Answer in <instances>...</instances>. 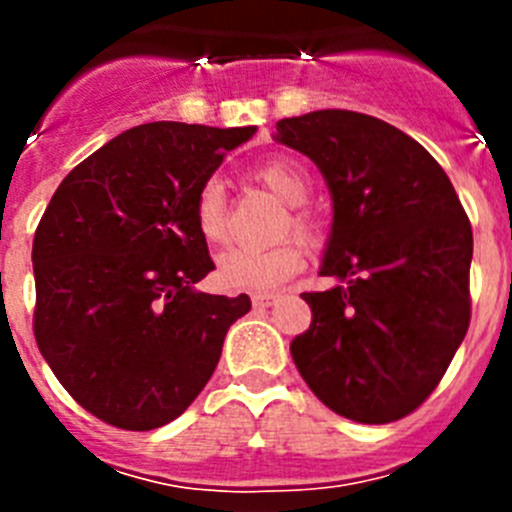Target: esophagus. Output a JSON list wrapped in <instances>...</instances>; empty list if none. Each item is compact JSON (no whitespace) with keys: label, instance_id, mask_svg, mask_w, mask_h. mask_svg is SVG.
I'll return each instance as SVG.
<instances>
[{"label":"esophagus","instance_id":"34e87169","mask_svg":"<svg viewBox=\"0 0 512 512\" xmlns=\"http://www.w3.org/2000/svg\"><path fill=\"white\" fill-rule=\"evenodd\" d=\"M279 297L282 295H277V292H256V295L251 297V302L253 307H271V305H277Z\"/></svg>","mask_w":512,"mask_h":512}]
</instances>
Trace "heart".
<instances>
[{
  "instance_id": "heart-1",
  "label": "heart",
  "mask_w": 512,
  "mask_h": 512,
  "mask_svg": "<svg viewBox=\"0 0 512 512\" xmlns=\"http://www.w3.org/2000/svg\"><path fill=\"white\" fill-rule=\"evenodd\" d=\"M256 179L284 205L300 207L310 197V179L292 158H269L256 166ZM194 223L207 243H223L228 238V200L220 179H207L194 197ZM289 225L305 241H318V223L305 210L292 212ZM302 266L305 251L295 241L274 248H230L217 261V282L230 292H264L289 282Z\"/></svg>"
}]
</instances>
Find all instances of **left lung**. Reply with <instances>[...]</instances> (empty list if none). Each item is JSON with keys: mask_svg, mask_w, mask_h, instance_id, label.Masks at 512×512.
Here are the masks:
<instances>
[{"mask_svg": "<svg viewBox=\"0 0 512 512\" xmlns=\"http://www.w3.org/2000/svg\"><path fill=\"white\" fill-rule=\"evenodd\" d=\"M277 143L318 166L333 200L312 323L289 351L333 413L392 423L449 369L469 328L472 225L446 171L390 122L318 110L277 122Z\"/></svg>", "mask_w": 512, "mask_h": 512, "instance_id": "1", "label": "left lung"}]
</instances>
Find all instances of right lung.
Here are the masks:
<instances>
[{
  "label": "right lung",
  "mask_w": 512,
  "mask_h": 512,
  "mask_svg": "<svg viewBox=\"0 0 512 512\" xmlns=\"http://www.w3.org/2000/svg\"><path fill=\"white\" fill-rule=\"evenodd\" d=\"M256 133L138 125L84 158L33 241L40 354L81 408L125 431L171 423L215 372L248 295L194 289L215 264L194 197Z\"/></svg>",
  "instance_id": "add662e5"
}]
</instances>
